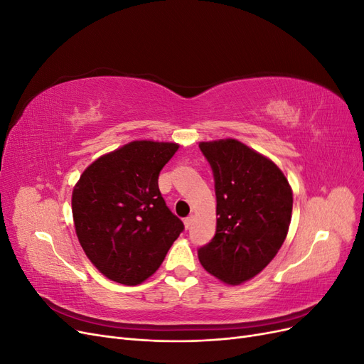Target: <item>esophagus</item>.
Returning a JSON list of instances; mask_svg holds the SVG:
<instances>
[{
  "label": "esophagus",
  "mask_w": 364,
  "mask_h": 364,
  "mask_svg": "<svg viewBox=\"0 0 364 364\" xmlns=\"http://www.w3.org/2000/svg\"><path fill=\"white\" fill-rule=\"evenodd\" d=\"M193 220H194L193 215H188V217H186V218L183 220V223H185V228H186V229H190V226L193 225Z\"/></svg>",
  "instance_id": "obj_1"
}]
</instances>
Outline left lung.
I'll return each instance as SVG.
<instances>
[{"label": "left lung", "mask_w": 364, "mask_h": 364, "mask_svg": "<svg viewBox=\"0 0 364 364\" xmlns=\"http://www.w3.org/2000/svg\"><path fill=\"white\" fill-rule=\"evenodd\" d=\"M211 165L217 197L215 235L197 255L206 272L230 285L258 274L289 232L293 193L270 159L237 139L199 144Z\"/></svg>", "instance_id": "1"}]
</instances>
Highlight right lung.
<instances>
[{
  "instance_id": "right-lung-1",
  "label": "right lung",
  "mask_w": 364,
  "mask_h": 364,
  "mask_svg": "<svg viewBox=\"0 0 364 364\" xmlns=\"http://www.w3.org/2000/svg\"><path fill=\"white\" fill-rule=\"evenodd\" d=\"M178 149L174 142L134 141L92 162L74 186L75 234L106 278L124 285L146 281L183 230L158 185Z\"/></svg>"
}]
</instances>
